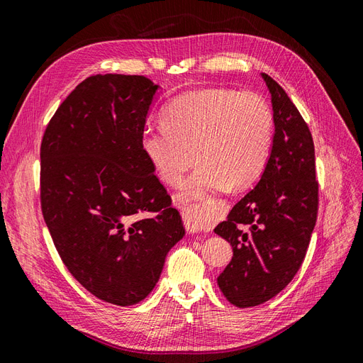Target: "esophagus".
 Segmentation results:
<instances>
[{
  "label": "esophagus",
  "mask_w": 363,
  "mask_h": 363,
  "mask_svg": "<svg viewBox=\"0 0 363 363\" xmlns=\"http://www.w3.org/2000/svg\"><path fill=\"white\" fill-rule=\"evenodd\" d=\"M184 215L188 216L189 219H194V221L199 223L201 225V228L204 230H208V225H207V215L204 212V208L200 206V204H195V206H191L184 211Z\"/></svg>",
  "instance_id": "esophagus-1"
}]
</instances>
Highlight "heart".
I'll return each mask as SVG.
<instances>
[{"label": "heart", "mask_w": 363, "mask_h": 363, "mask_svg": "<svg viewBox=\"0 0 363 363\" xmlns=\"http://www.w3.org/2000/svg\"><path fill=\"white\" fill-rule=\"evenodd\" d=\"M163 125L147 128L140 147L169 186H179L200 164L183 196L195 199L228 188L247 189L267 167L274 140V115L262 95L207 87L177 95L163 107Z\"/></svg>", "instance_id": "1"}]
</instances>
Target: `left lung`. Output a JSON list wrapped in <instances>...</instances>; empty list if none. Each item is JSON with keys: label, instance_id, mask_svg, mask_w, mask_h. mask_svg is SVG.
<instances>
[{"label": "left lung", "instance_id": "8db88e82", "mask_svg": "<svg viewBox=\"0 0 363 363\" xmlns=\"http://www.w3.org/2000/svg\"><path fill=\"white\" fill-rule=\"evenodd\" d=\"M262 77L276 125L271 156L256 188L215 227L233 247L218 286L236 307L262 304L288 286L304 260L320 203L311 130L283 87Z\"/></svg>", "mask_w": 363, "mask_h": 363}]
</instances>
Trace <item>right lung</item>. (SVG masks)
Listing matches in <instances>:
<instances>
[{"label": "right lung", "instance_id": "1", "mask_svg": "<svg viewBox=\"0 0 363 363\" xmlns=\"http://www.w3.org/2000/svg\"><path fill=\"white\" fill-rule=\"evenodd\" d=\"M157 87L144 75L87 77L40 144V207L54 247L84 289L116 306L145 298L184 235L140 147Z\"/></svg>", "mask_w": 363, "mask_h": 363}]
</instances>
